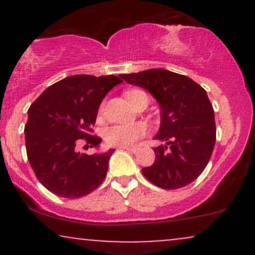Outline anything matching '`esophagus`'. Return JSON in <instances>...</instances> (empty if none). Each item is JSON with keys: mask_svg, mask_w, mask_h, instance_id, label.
I'll return each mask as SVG.
<instances>
[{"mask_svg": "<svg viewBox=\"0 0 255 255\" xmlns=\"http://www.w3.org/2000/svg\"><path fill=\"white\" fill-rule=\"evenodd\" d=\"M120 148H124V150H127L128 152H131V153H136L137 152L136 147H120Z\"/></svg>", "mask_w": 255, "mask_h": 255, "instance_id": "obj_1", "label": "esophagus"}]
</instances>
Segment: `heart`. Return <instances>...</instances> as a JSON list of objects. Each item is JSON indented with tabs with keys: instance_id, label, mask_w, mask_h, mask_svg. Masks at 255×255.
Wrapping results in <instances>:
<instances>
[{
	"instance_id": "heart-1",
	"label": "heart",
	"mask_w": 255,
	"mask_h": 255,
	"mask_svg": "<svg viewBox=\"0 0 255 255\" xmlns=\"http://www.w3.org/2000/svg\"><path fill=\"white\" fill-rule=\"evenodd\" d=\"M142 92L139 90H130L126 92V97L128 101L136 93ZM103 111V107L101 108L99 113ZM146 134V126L144 124H127V125H116L108 128L104 131V141L108 146H118V147H130L140 137Z\"/></svg>"
}]
</instances>
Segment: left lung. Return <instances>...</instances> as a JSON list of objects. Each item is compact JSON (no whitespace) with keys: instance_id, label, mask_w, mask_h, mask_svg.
Wrapping results in <instances>:
<instances>
[{"instance_id":"1","label":"left lung","mask_w":255,"mask_h":255,"mask_svg":"<svg viewBox=\"0 0 255 255\" xmlns=\"http://www.w3.org/2000/svg\"><path fill=\"white\" fill-rule=\"evenodd\" d=\"M128 84L144 87L160 105L162 124L154 139L156 159L142 175L163 189H178L197 180L216 144L215 111L207 93L191 78L163 68L122 74Z\"/></svg>"}]
</instances>
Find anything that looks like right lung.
<instances>
[{"label": "right lung", "mask_w": 255, "mask_h": 255, "mask_svg": "<svg viewBox=\"0 0 255 255\" xmlns=\"http://www.w3.org/2000/svg\"><path fill=\"white\" fill-rule=\"evenodd\" d=\"M116 75H72L46 89L28 109L25 126L26 152L39 182L62 198H81L101 186L110 156L77 152L79 142L96 147L93 135L99 104L121 84Z\"/></svg>", "instance_id": "add662e5"}]
</instances>
